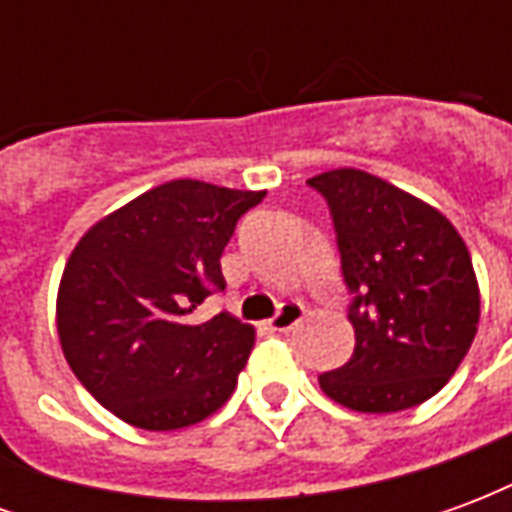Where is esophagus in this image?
Wrapping results in <instances>:
<instances>
[{
  "mask_svg": "<svg viewBox=\"0 0 512 512\" xmlns=\"http://www.w3.org/2000/svg\"><path fill=\"white\" fill-rule=\"evenodd\" d=\"M301 318H304V307L296 304V301H288V304H282L277 315L268 321V332H290L293 326H299Z\"/></svg>",
  "mask_w": 512,
  "mask_h": 512,
  "instance_id": "obj_1",
  "label": "esophagus"
}]
</instances>
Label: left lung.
<instances>
[{"instance_id": "obj_1", "label": "left lung", "mask_w": 512, "mask_h": 512, "mask_svg": "<svg viewBox=\"0 0 512 512\" xmlns=\"http://www.w3.org/2000/svg\"><path fill=\"white\" fill-rule=\"evenodd\" d=\"M307 183L332 213L356 334L354 356L318 376L321 389L365 414L425 403L477 334L469 249L447 216L362 169H332Z\"/></svg>"}]
</instances>
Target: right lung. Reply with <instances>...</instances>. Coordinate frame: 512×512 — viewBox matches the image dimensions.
I'll return each mask as SVG.
<instances>
[{
    "label": "right lung",
    "mask_w": 512,
    "mask_h": 512,
    "mask_svg": "<svg viewBox=\"0 0 512 512\" xmlns=\"http://www.w3.org/2000/svg\"><path fill=\"white\" fill-rule=\"evenodd\" d=\"M266 191L169 180L93 224L71 252L57 296L62 354L84 389L142 430H178L233 395L255 329L219 312L222 252Z\"/></svg>",
    "instance_id": "1"
}]
</instances>
